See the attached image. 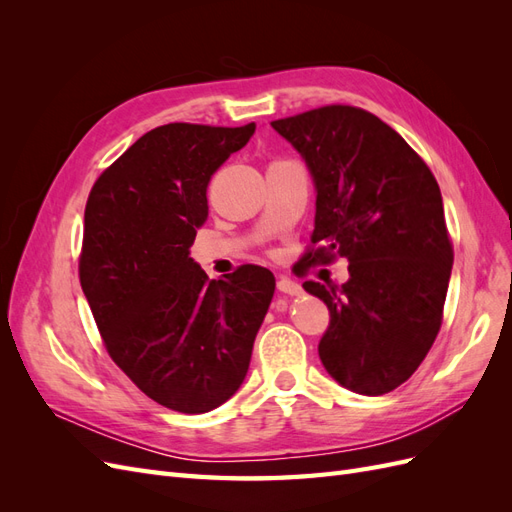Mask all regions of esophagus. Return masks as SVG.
Returning <instances> with one entry per match:
<instances>
[{
	"label": "esophagus",
	"mask_w": 512,
	"mask_h": 512,
	"mask_svg": "<svg viewBox=\"0 0 512 512\" xmlns=\"http://www.w3.org/2000/svg\"><path fill=\"white\" fill-rule=\"evenodd\" d=\"M277 290L280 292H284V294H301L303 292V288H301V284H297V282H292L290 277H280V280H277Z\"/></svg>",
	"instance_id": "34e87169"
}]
</instances>
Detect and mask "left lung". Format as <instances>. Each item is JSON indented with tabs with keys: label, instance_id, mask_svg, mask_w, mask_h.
<instances>
[{
	"label": "left lung",
	"instance_id": "obj_1",
	"mask_svg": "<svg viewBox=\"0 0 512 512\" xmlns=\"http://www.w3.org/2000/svg\"><path fill=\"white\" fill-rule=\"evenodd\" d=\"M271 126L316 183V228L303 262H350L342 286L303 284L329 307L320 361L354 393H391L442 327L453 241L438 181L404 138L359 106H320Z\"/></svg>",
	"mask_w": 512,
	"mask_h": 512
}]
</instances>
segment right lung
Returning <instances> with one entry per match:
<instances>
[{"label": "right lung", "instance_id": "obj_1", "mask_svg": "<svg viewBox=\"0 0 512 512\" xmlns=\"http://www.w3.org/2000/svg\"><path fill=\"white\" fill-rule=\"evenodd\" d=\"M256 123H166L96 179L85 207L81 286L106 352L147 397L203 414L237 393L275 277L258 265L209 280L190 258L207 185Z\"/></svg>", "mask_w": 512, "mask_h": 512}]
</instances>
